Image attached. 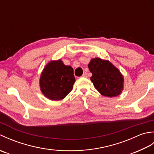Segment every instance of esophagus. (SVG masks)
I'll return each instance as SVG.
<instances>
[{
  "label": "esophagus",
  "instance_id": "34e87169",
  "mask_svg": "<svg viewBox=\"0 0 154 154\" xmlns=\"http://www.w3.org/2000/svg\"><path fill=\"white\" fill-rule=\"evenodd\" d=\"M82 77H87V73H86V72H85V73H84L83 74Z\"/></svg>",
  "mask_w": 154,
  "mask_h": 154
}]
</instances>
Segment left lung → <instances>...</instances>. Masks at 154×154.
I'll return each mask as SVG.
<instances>
[{
  "mask_svg": "<svg viewBox=\"0 0 154 154\" xmlns=\"http://www.w3.org/2000/svg\"><path fill=\"white\" fill-rule=\"evenodd\" d=\"M88 67L92 73L91 81L102 95L113 97L122 93L124 77L109 61L94 58L91 60Z\"/></svg>",
  "mask_w": 154,
  "mask_h": 154,
  "instance_id": "obj_1",
  "label": "left lung"
}]
</instances>
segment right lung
<instances>
[{
  "instance_id": "add662e5",
  "label": "right lung",
  "mask_w": 154,
  "mask_h": 154,
  "mask_svg": "<svg viewBox=\"0 0 154 154\" xmlns=\"http://www.w3.org/2000/svg\"><path fill=\"white\" fill-rule=\"evenodd\" d=\"M73 69L61 60L51 61L42 72L40 86L42 93L51 100L63 99L73 87Z\"/></svg>"
}]
</instances>
